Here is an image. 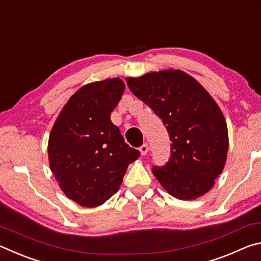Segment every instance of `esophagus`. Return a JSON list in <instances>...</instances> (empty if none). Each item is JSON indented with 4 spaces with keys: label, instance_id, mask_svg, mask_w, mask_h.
Instances as JSON below:
<instances>
[{
    "label": "esophagus",
    "instance_id": "obj_1",
    "mask_svg": "<svg viewBox=\"0 0 261 261\" xmlns=\"http://www.w3.org/2000/svg\"><path fill=\"white\" fill-rule=\"evenodd\" d=\"M139 151L141 153V155H146V154L148 153V145L147 144L141 145V146L139 147Z\"/></svg>",
    "mask_w": 261,
    "mask_h": 261
}]
</instances>
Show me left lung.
Segmentation results:
<instances>
[{"instance_id":"left-lung-1","label":"left lung","mask_w":261,"mask_h":261,"mask_svg":"<svg viewBox=\"0 0 261 261\" xmlns=\"http://www.w3.org/2000/svg\"><path fill=\"white\" fill-rule=\"evenodd\" d=\"M137 98L149 106L166 125L170 158L153 174L167 192L193 200L213 188L228 153V129L214 99L196 79L180 70L126 78Z\"/></svg>"}]
</instances>
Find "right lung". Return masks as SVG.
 <instances>
[{"label": "right lung", "mask_w": 261, "mask_h": 261, "mask_svg": "<svg viewBox=\"0 0 261 261\" xmlns=\"http://www.w3.org/2000/svg\"><path fill=\"white\" fill-rule=\"evenodd\" d=\"M124 88L120 78L87 84L69 99L53 125L50 169L65 196L81 206L107 201L120 189L127 166L140 155L110 121Z\"/></svg>", "instance_id": "obj_1"}]
</instances>
